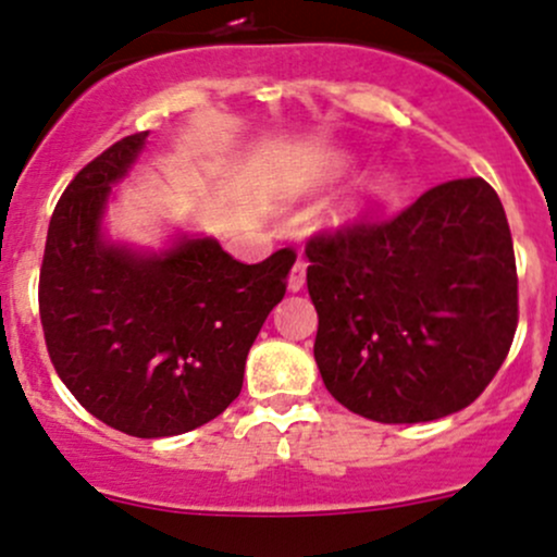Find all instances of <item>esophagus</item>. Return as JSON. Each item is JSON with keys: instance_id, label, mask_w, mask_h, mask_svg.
<instances>
[{"instance_id": "34e87169", "label": "esophagus", "mask_w": 557, "mask_h": 557, "mask_svg": "<svg viewBox=\"0 0 557 557\" xmlns=\"http://www.w3.org/2000/svg\"><path fill=\"white\" fill-rule=\"evenodd\" d=\"M304 283H307V263H304V261H296V263H294V269H290L288 290H290V294H298V290L304 288Z\"/></svg>"}]
</instances>
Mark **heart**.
Segmentation results:
<instances>
[{
    "label": "heart",
    "instance_id": "1",
    "mask_svg": "<svg viewBox=\"0 0 557 557\" xmlns=\"http://www.w3.org/2000/svg\"><path fill=\"white\" fill-rule=\"evenodd\" d=\"M349 168H352V154H347V151H331V154H325L323 160L318 162V168L312 171V178H309V186L331 184L333 178L344 175ZM392 186H395V173H392L389 168H376V171L366 173L357 181L355 189L331 210V221L333 224H347V221L357 219L362 210H368L371 205L384 200L392 191Z\"/></svg>",
    "mask_w": 557,
    "mask_h": 557
}]
</instances>
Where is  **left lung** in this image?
Returning a JSON list of instances; mask_svg holds the SVG:
<instances>
[{
    "label": "left lung",
    "mask_w": 557,
    "mask_h": 557,
    "mask_svg": "<svg viewBox=\"0 0 557 557\" xmlns=\"http://www.w3.org/2000/svg\"><path fill=\"white\" fill-rule=\"evenodd\" d=\"M325 389L360 417L419 424L470 406L518 327L510 224L483 178L424 191L382 224L307 245Z\"/></svg>",
    "instance_id": "8db88e82"
}]
</instances>
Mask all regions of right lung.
<instances>
[{"mask_svg": "<svg viewBox=\"0 0 557 557\" xmlns=\"http://www.w3.org/2000/svg\"><path fill=\"white\" fill-rule=\"evenodd\" d=\"M146 138L116 140L58 200L39 318L58 376L92 417L133 437H171L208 424L239 395L296 253L239 263L205 234L178 232L160 250L107 237V205Z\"/></svg>", "mask_w": 557, "mask_h": 557, "instance_id": "1", "label": "right lung"}]
</instances>
